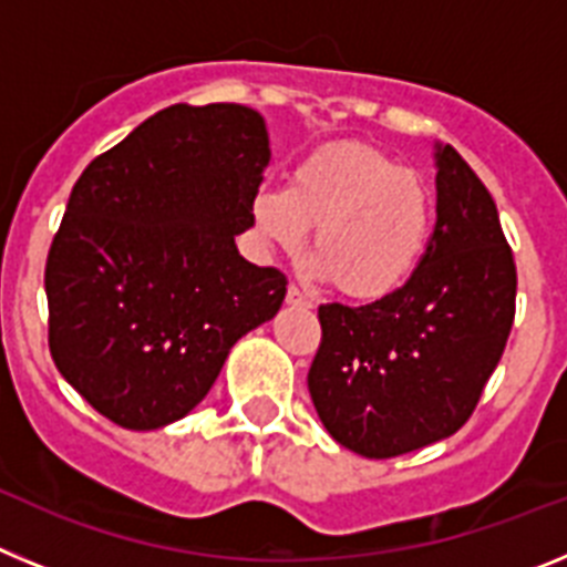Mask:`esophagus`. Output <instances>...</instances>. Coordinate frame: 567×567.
<instances>
[{
    "label": "esophagus",
    "mask_w": 567,
    "mask_h": 567,
    "mask_svg": "<svg viewBox=\"0 0 567 567\" xmlns=\"http://www.w3.org/2000/svg\"><path fill=\"white\" fill-rule=\"evenodd\" d=\"M287 303H292V307H303V309L312 307V300H309V295L303 292V289H300V287H295V284H289V289H287Z\"/></svg>",
    "instance_id": "1"
}]
</instances>
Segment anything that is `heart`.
I'll list each match as a JSON object with an SVG mask.
<instances>
[{
    "instance_id": "heart-1",
    "label": "heart",
    "mask_w": 567,
    "mask_h": 567,
    "mask_svg": "<svg viewBox=\"0 0 567 567\" xmlns=\"http://www.w3.org/2000/svg\"><path fill=\"white\" fill-rule=\"evenodd\" d=\"M255 244L295 255L315 227V275L338 280L358 300H383L414 278L434 227L423 175L369 144L312 150L287 187H264L249 202Z\"/></svg>"
}]
</instances>
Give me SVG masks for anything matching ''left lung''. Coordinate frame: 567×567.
Masks as SVG:
<instances>
[{
    "label": "left lung",
    "instance_id": "8db88e82",
    "mask_svg": "<svg viewBox=\"0 0 567 567\" xmlns=\"http://www.w3.org/2000/svg\"><path fill=\"white\" fill-rule=\"evenodd\" d=\"M437 224L414 278L365 307L318 309L309 394L343 449L398 457L471 417L514 323L517 267L497 204L463 155L434 147Z\"/></svg>",
    "mask_w": 567,
    "mask_h": 567
}]
</instances>
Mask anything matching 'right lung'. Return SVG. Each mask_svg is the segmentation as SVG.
Masks as SVG:
<instances>
[{"mask_svg":"<svg viewBox=\"0 0 567 567\" xmlns=\"http://www.w3.org/2000/svg\"><path fill=\"white\" fill-rule=\"evenodd\" d=\"M244 104H173L87 164L44 267L53 363L99 414L150 432L207 398L287 278L240 258L269 164Z\"/></svg>","mask_w":567,"mask_h":567,"instance_id":"obj_1","label":"right lung"}]
</instances>
